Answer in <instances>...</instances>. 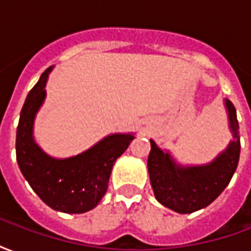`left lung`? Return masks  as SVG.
<instances>
[{"label": "left lung", "mask_w": 251, "mask_h": 251, "mask_svg": "<svg viewBox=\"0 0 251 251\" xmlns=\"http://www.w3.org/2000/svg\"><path fill=\"white\" fill-rule=\"evenodd\" d=\"M232 141L211 163L204 165H179L169 152H164L151 140L148 171L156 199L179 214L201 210L223 192L239 161V125L234 104L225 100Z\"/></svg>", "instance_id": "obj_1"}]
</instances>
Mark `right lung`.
Instances as JSON below:
<instances>
[{
	"mask_svg": "<svg viewBox=\"0 0 251 251\" xmlns=\"http://www.w3.org/2000/svg\"><path fill=\"white\" fill-rule=\"evenodd\" d=\"M53 67L41 74L25 99L16 136L20 171L47 205L66 214H83L103 198L115 160L125 152L134 134H110L86 152L68 158L47 154L33 138V124L46 99V84Z\"/></svg>",
	"mask_w": 251,
	"mask_h": 251,
	"instance_id": "add662e5",
	"label": "right lung"
}]
</instances>
